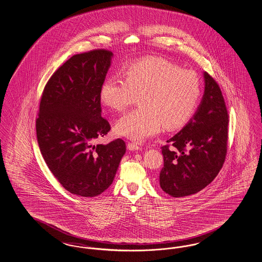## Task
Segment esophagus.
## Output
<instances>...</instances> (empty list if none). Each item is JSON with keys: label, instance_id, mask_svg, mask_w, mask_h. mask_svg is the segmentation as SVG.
I'll return each mask as SVG.
<instances>
[{"label": "esophagus", "instance_id": "esophagus-1", "mask_svg": "<svg viewBox=\"0 0 262 262\" xmlns=\"http://www.w3.org/2000/svg\"><path fill=\"white\" fill-rule=\"evenodd\" d=\"M127 149L130 150V151H135V150L141 149V146H140L138 143H136V142H129V143L127 144Z\"/></svg>", "mask_w": 262, "mask_h": 262}]
</instances>
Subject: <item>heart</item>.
<instances>
[{
    "label": "heart",
    "mask_w": 262,
    "mask_h": 262,
    "mask_svg": "<svg viewBox=\"0 0 262 262\" xmlns=\"http://www.w3.org/2000/svg\"><path fill=\"white\" fill-rule=\"evenodd\" d=\"M125 76L106 78L99 91L101 102L117 112H124L140 95L141 106L117 122L118 135L142 141L165 125L169 129L184 126L194 114L201 94L196 74L151 57L129 64Z\"/></svg>",
    "instance_id": "heart-1"
}]
</instances>
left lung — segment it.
I'll return each instance as SVG.
<instances>
[{"label":"left lung","instance_id":"1","mask_svg":"<svg viewBox=\"0 0 262 262\" xmlns=\"http://www.w3.org/2000/svg\"><path fill=\"white\" fill-rule=\"evenodd\" d=\"M205 92L196 113L162 147L160 186L172 197L198 193L222 168L228 141V112L220 85L204 73Z\"/></svg>","mask_w":262,"mask_h":262}]
</instances>
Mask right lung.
<instances>
[{
    "label": "right lung",
    "mask_w": 262,
    "mask_h": 262,
    "mask_svg": "<svg viewBox=\"0 0 262 262\" xmlns=\"http://www.w3.org/2000/svg\"><path fill=\"white\" fill-rule=\"evenodd\" d=\"M113 53L75 54L51 77L42 92L36 132L42 158L70 193L94 197L115 178L126 143L121 138L95 144L111 126L101 117L99 91Z\"/></svg>",
    "instance_id": "obj_1"
}]
</instances>
